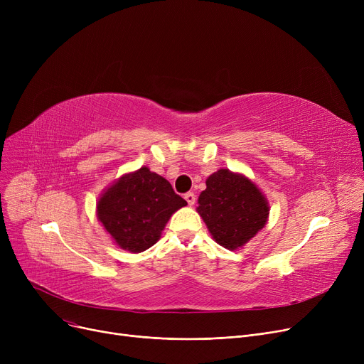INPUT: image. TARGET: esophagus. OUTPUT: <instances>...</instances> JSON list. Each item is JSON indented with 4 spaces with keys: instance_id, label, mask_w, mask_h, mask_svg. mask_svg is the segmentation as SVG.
Here are the masks:
<instances>
[{
    "instance_id": "obj_1",
    "label": "esophagus",
    "mask_w": 364,
    "mask_h": 364,
    "mask_svg": "<svg viewBox=\"0 0 364 364\" xmlns=\"http://www.w3.org/2000/svg\"><path fill=\"white\" fill-rule=\"evenodd\" d=\"M184 199H186V202L188 203V206H193L195 202H196V196H195V193H192V192L186 193V195H184Z\"/></svg>"
}]
</instances>
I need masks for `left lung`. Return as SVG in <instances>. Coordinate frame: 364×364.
Wrapping results in <instances>:
<instances>
[{
	"label": "left lung",
	"mask_w": 364,
	"mask_h": 364,
	"mask_svg": "<svg viewBox=\"0 0 364 364\" xmlns=\"http://www.w3.org/2000/svg\"><path fill=\"white\" fill-rule=\"evenodd\" d=\"M198 203L196 211L213 239L230 251L255 237L270 214L261 188L246 176L224 168L206 178Z\"/></svg>",
	"instance_id": "1"
}]
</instances>
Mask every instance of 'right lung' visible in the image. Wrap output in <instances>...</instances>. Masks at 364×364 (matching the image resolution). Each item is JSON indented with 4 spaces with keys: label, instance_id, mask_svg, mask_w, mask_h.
I'll return each instance as SVG.
<instances>
[{
    "label": "right lung",
    "instance_id": "add662e5",
    "mask_svg": "<svg viewBox=\"0 0 364 364\" xmlns=\"http://www.w3.org/2000/svg\"><path fill=\"white\" fill-rule=\"evenodd\" d=\"M186 205L168 180L141 166L106 187L95 213L117 246L140 254L161 239L171 215Z\"/></svg>",
    "mask_w": 364,
    "mask_h": 364
}]
</instances>
